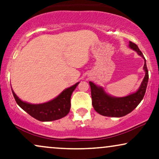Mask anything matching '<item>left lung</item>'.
<instances>
[{
	"instance_id": "obj_1",
	"label": "left lung",
	"mask_w": 159,
	"mask_h": 159,
	"mask_svg": "<svg viewBox=\"0 0 159 159\" xmlns=\"http://www.w3.org/2000/svg\"><path fill=\"white\" fill-rule=\"evenodd\" d=\"M129 47L135 50L140 57L144 59V65H143V70L145 72L144 78L139 89L135 92L122 98L111 96L106 92L102 87L95 85L92 82H89L93 107L97 112L103 116L120 117L132 112L142 100L146 92L149 79L146 59L137 44L129 42Z\"/></svg>"
}]
</instances>
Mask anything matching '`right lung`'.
<instances>
[{"label":"right lung","instance_id":"obj_1","mask_svg":"<svg viewBox=\"0 0 159 159\" xmlns=\"http://www.w3.org/2000/svg\"><path fill=\"white\" fill-rule=\"evenodd\" d=\"M79 83L65 89L57 98L50 101L39 104H32L22 101L12 89V94L18 106L36 120L46 122L62 118L69 113L70 109V97ZM12 89V88H11Z\"/></svg>","mask_w":159,"mask_h":159}]
</instances>
